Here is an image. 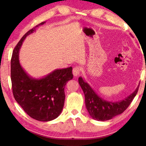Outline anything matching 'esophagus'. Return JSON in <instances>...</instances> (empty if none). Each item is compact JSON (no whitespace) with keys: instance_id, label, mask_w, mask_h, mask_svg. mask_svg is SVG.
Masks as SVG:
<instances>
[{"instance_id":"34e87169","label":"esophagus","mask_w":146,"mask_h":146,"mask_svg":"<svg viewBox=\"0 0 146 146\" xmlns=\"http://www.w3.org/2000/svg\"><path fill=\"white\" fill-rule=\"evenodd\" d=\"M80 72H81V68L79 66L75 67L73 69V74L75 76H77L80 75Z\"/></svg>"}]
</instances>
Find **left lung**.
<instances>
[{
    "label": "left lung",
    "mask_w": 146,
    "mask_h": 146,
    "mask_svg": "<svg viewBox=\"0 0 146 146\" xmlns=\"http://www.w3.org/2000/svg\"><path fill=\"white\" fill-rule=\"evenodd\" d=\"M79 84L85 94V105L92 119L98 121L110 120L124 111L138 92L139 85L127 97L118 102H109L96 94L88 83L82 76L78 78Z\"/></svg>",
    "instance_id": "8db88e82"
}]
</instances>
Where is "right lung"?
I'll return each instance as SVG.
<instances>
[{
    "label": "right lung",
    "instance_id": "right-lung-1",
    "mask_svg": "<svg viewBox=\"0 0 146 146\" xmlns=\"http://www.w3.org/2000/svg\"><path fill=\"white\" fill-rule=\"evenodd\" d=\"M42 22L23 36L14 48L11 59V82L15 100L33 119L42 122L54 120L64 106V87L73 79L72 67L56 69L42 78L31 76L19 62V50L27 36L43 25Z\"/></svg>",
    "mask_w": 146,
    "mask_h": 146
}]
</instances>
